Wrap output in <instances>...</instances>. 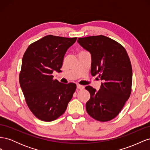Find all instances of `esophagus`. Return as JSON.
I'll use <instances>...</instances> for the list:
<instances>
[{
  "label": "esophagus",
  "mask_w": 150,
  "mask_h": 150,
  "mask_svg": "<svg viewBox=\"0 0 150 150\" xmlns=\"http://www.w3.org/2000/svg\"><path fill=\"white\" fill-rule=\"evenodd\" d=\"M77 88L79 89H84V86H81L79 84L77 85Z\"/></svg>",
  "instance_id": "1"
}]
</instances>
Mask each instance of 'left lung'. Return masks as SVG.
Listing matches in <instances>:
<instances>
[{"label":"left lung","instance_id":"1","mask_svg":"<svg viewBox=\"0 0 150 150\" xmlns=\"http://www.w3.org/2000/svg\"><path fill=\"white\" fill-rule=\"evenodd\" d=\"M78 42L91 55V73L104 81L96 91L90 86L86 111L94 120L105 122L115 118L131 92L132 67L125 47L104 35L78 38Z\"/></svg>","mask_w":150,"mask_h":150}]
</instances>
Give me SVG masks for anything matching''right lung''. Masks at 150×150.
Returning <instances> with one entry per match:
<instances>
[{
	"label": "right lung",
	"instance_id": "right-lung-1",
	"mask_svg": "<svg viewBox=\"0 0 150 150\" xmlns=\"http://www.w3.org/2000/svg\"><path fill=\"white\" fill-rule=\"evenodd\" d=\"M77 38L48 35L29 45L22 57L19 83L27 104L38 119L52 121L61 116L75 92L74 83L54 79L60 72L67 50Z\"/></svg>",
	"mask_w": 150,
	"mask_h": 150
}]
</instances>
